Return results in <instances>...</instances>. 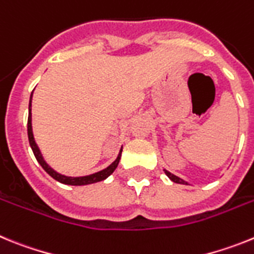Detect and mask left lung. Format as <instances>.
I'll return each mask as SVG.
<instances>
[{
    "label": "left lung",
    "mask_w": 254,
    "mask_h": 254,
    "mask_svg": "<svg viewBox=\"0 0 254 254\" xmlns=\"http://www.w3.org/2000/svg\"><path fill=\"white\" fill-rule=\"evenodd\" d=\"M164 173H165L168 178H169L172 182H174V183H179V185H188V182L183 181V179L179 178V177L174 176V174H172V173H170V172H168L167 169H164Z\"/></svg>",
    "instance_id": "left-lung-1"
}]
</instances>
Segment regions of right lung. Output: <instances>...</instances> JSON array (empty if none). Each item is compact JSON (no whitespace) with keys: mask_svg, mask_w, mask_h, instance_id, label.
I'll return each mask as SVG.
<instances>
[{"mask_svg":"<svg viewBox=\"0 0 254 254\" xmlns=\"http://www.w3.org/2000/svg\"><path fill=\"white\" fill-rule=\"evenodd\" d=\"M31 100H33V93H31L30 100H29V117H28L29 143H30V147L31 150H33V152H34V156L38 160V163L42 165V168L48 173L52 178L58 181L60 183H64V185H67V186H87V185H93V183H98V182L104 181V179H107L108 177L111 176L112 173L116 170V168L118 167V164H120L123 146L121 147L120 152H118V155H117L116 160H114L111 165H108L105 169L100 170V172H96V173H93V174H89V176H82V177H68L56 172V170L53 169V168H52L46 160H44L43 154H42L39 146H38L37 142H35L34 133H33V125H31Z\"/></svg>","mask_w":254,"mask_h":254,"instance_id":"obj_1","label":"right lung"}]
</instances>
